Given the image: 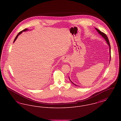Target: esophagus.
Returning a JSON list of instances; mask_svg holds the SVG:
<instances>
[{"label": "esophagus", "instance_id": "esophagus-1", "mask_svg": "<svg viewBox=\"0 0 121 121\" xmlns=\"http://www.w3.org/2000/svg\"><path fill=\"white\" fill-rule=\"evenodd\" d=\"M62 60H63V62H64V63L67 62L68 61H69V58H68V57H64L63 58Z\"/></svg>", "mask_w": 121, "mask_h": 121}]
</instances>
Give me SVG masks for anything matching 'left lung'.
I'll list each match as a JSON object with an SVG mask.
<instances>
[{"label":"left lung","instance_id":"obj_1","mask_svg":"<svg viewBox=\"0 0 121 121\" xmlns=\"http://www.w3.org/2000/svg\"><path fill=\"white\" fill-rule=\"evenodd\" d=\"M95 29H96V30L97 31V32H98V34H99L100 35H101V36H102V37H103V38L104 39L106 40V42H107V44L108 45V46L109 47V53H110V60H111V47H110V44L109 43V41L108 40V37L107 36V35H105L104 33H103V32H102L101 31H100L99 30H98V29H97V28H95ZM69 80L70 81H71V82L73 83V84L75 86H78L77 85H76V84H74L73 82H72V81H71L70 80V78H69Z\"/></svg>","mask_w":121,"mask_h":121}]
</instances>
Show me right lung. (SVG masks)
Here are the masks:
<instances>
[{
  "label": "right lung",
  "mask_w": 121,
  "mask_h": 121,
  "mask_svg": "<svg viewBox=\"0 0 121 121\" xmlns=\"http://www.w3.org/2000/svg\"><path fill=\"white\" fill-rule=\"evenodd\" d=\"M28 30H29V29H24V30H22V31H21V32H20L18 34H17V35L16 36V37H15V39H14V41H13V43H14V42L15 41V40L17 39V37H18V36L19 35H20V34H21L22 33H23V32H24V31H28Z\"/></svg>",
  "instance_id": "obj_1"
}]
</instances>
